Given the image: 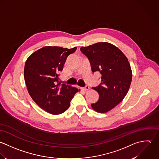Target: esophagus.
I'll return each instance as SVG.
<instances>
[{
	"label": "esophagus",
	"mask_w": 159,
	"mask_h": 159,
	"mask_svg": "<svg viewBox=\"0 0 159 159\" xmlns=\"http://www.w3.org/2000/svg\"><path fill=\"white\" fill-rule=\"evenodd\" d=\"M83 90H84V91H87V90H89V89H90V87H89V86H86V87H83V88H81Z\"/></svg>",
	"instance_id": "1"
}]
</instances>
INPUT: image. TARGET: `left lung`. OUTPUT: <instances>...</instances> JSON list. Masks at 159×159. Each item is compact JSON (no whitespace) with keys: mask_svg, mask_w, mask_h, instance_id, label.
<instances>
[{"mask_svg":"<svg viewBox=\"0 0 159 159\" xmlns=\"http://www.w3.org/2000/svg\"><path fill=\"white\" fill-rule=\"evenodd\" d=\"M80 51L88 58L92 72L101 74V83L92 87L99 98L92 107L98 112H107L124 99L129 89L132 72L128 59L120 49L108 42L82 47Z\"/></svg>","mask_w":159,"mask_h":159,"instance_id":"left-lung-1","label":"left lung"}]
</instances>
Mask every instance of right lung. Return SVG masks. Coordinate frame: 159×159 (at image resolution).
<instances>
[{
    "mask_svg": "<svg viewBox=\"0 0 159 159\" xmlns=\"http://www.w3.org/2000/svg\"><path fill=\"white\" fill-rule=\"evenodd\" d=\"M77 47H44L27 59L24 77L28 93L42 109L52 114H60L70 106L77 89L59 82V72L63 69L67 57Z\"/></svg>",
    "mask_w": 159,
    "mask_h": 159,
    "instance_id": "obj_1",
    "label": "right lung"
}]
</instances>
